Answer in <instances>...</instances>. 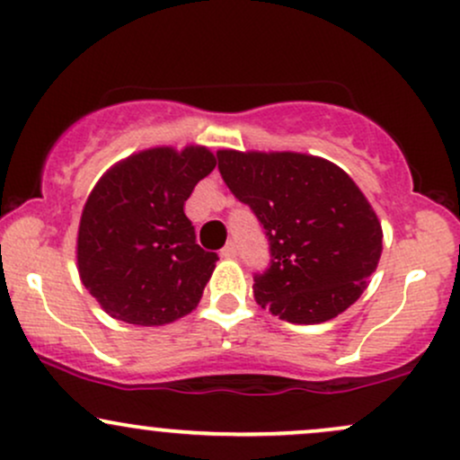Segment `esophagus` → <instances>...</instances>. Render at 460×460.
<instances>
[{"instance_id":"34e87169","label":"esophagus","mask_w":460,"mask_h":460,"mask_svg":"<svg viewBox=\"0 0 460 460\" xmlns=\"http://www.w3.org/2000/svg\"><path fill=\"white\" fill-rule=\"evenodd\" d=\"M220 254H223L225 259H235L237 257V244H235V242H229V244H226L223 251H220Z\"/></svg>"}]
</instances>
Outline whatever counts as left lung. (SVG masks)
Instances as JSON below:
<instances>
[{
	"label": "left lung",
	"mask_w": 460,
	"mask_h": 460,
	"mask_svg": "<svg viewBox=\"0 0 460 460\" xmlns=\"http://www.w3.org/2000/svg\"><path fill=\"white\" fill-rule=\"evenodd\" d=\"M218 171L270 242L254 300L289 323H321L362 296L381 257V223L341 167L296 152H216Z\"/></svg>",
	"instance_id": "1"
}]
</instances>
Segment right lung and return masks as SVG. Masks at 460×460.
Instances as JSON below:
<instances>
[{"mask_svg": "<svg viewBox=\"0 0 460 460\" xmlns=\"http://www.w3.org/2000/svg\"><path fill=\"white\" fill-rule=\"evenodd\" d=\"M216 167L208 147H154L101 177L76 237L85 289L113 319L164 325L201 300L218 254L197 244L184 203Z\"/></svg>", "mask_w": 460, "mask_h": 460, "instance_id": "add662e5", "label": "right lung"}]
</instances>
